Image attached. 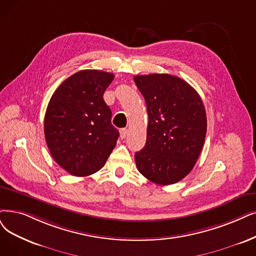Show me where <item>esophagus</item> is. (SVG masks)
<instances>
[{
	"mask_svg": "<svg viewBox=\"0 0 256 256\" xmlns=\"http://www.w3.org/2000/svg\"><path fill=\"white\" fill-rule=\"evenodd\" d=\"M127 134H128V130L126 128H122V129L120 130V138H125L127 136Z\"/></svg>",
	"mask_w": 256,
	"mask_h": 256,
	"instance_id": "1",
	"label": "esophagus"
}]
</instances>
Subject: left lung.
Wrapping results in <instances>:
<instances>
[{
  "instance_id": "left-lung-1",
  "label": "left lung",
  "mask_w": 256,
  "mask_h": 256,
  "mask_svg": "<svg viewBox=\"0 0 256 256\" xmlns=\"http://www.w3.org/2000/svg\"><path fill=\"white\" fill-rule=\"evenodd\" d=\"M148 112L145 147L134 158L140 174L171 185L189 174L206 138L207 118L196 89L167 74L136 76Z\"/></svg>"
}]
</instances>
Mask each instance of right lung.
I'll list each match as a JSON object with an SVG mask.
<instances>
[{
	"mask_svg": "<svg viewBox=\"0 0 256 256\" xmlns=\"http://www.w3.org/2000/svg\"><path fill=\"white\" fill-rule=\"evenodd\" d=\"M114 76L80 70L51 96L44 120L45 140L58 165L70 174L87 176L104 167L116 145L118 130L103 98Z\"/></svg>",
	"mask_w": 256,
	"mask_h": 256,
	"instance_id": "1",
	"label": "right lung"
}]
</instances>
